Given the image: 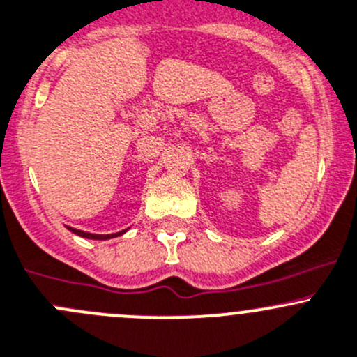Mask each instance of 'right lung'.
<instances>
[{"label":"right lung","mask_w":357,"mask_h":357,"mask_svg":"<svg viewBox=\"0 0 357 357\" xmlns=\"http://www.w3.org/2000/svg\"><path fill=\"white\" fill-rule=\"evenodd\" d=\"M70 232H74V234L81 236V238H88V239H111V238H116V236H121L123 232H116V234H90V232H84V231H79V229H73L69 227Z\"/></svg>","instance_id":"1"}]
</instances>
